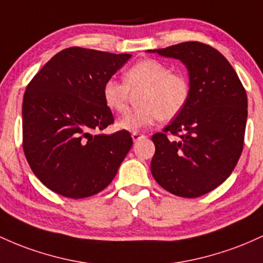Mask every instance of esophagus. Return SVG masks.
I'll return each instance as SVG.
<instances>
[{
    "instance_id": "1",
    "label": "esophagus",
    "mask_w": 263,
    "mask_h": 263,
    "mask_svg": "<svg viewBox=\"0 0 263 263\" xmlns=\"http://www.w3.org/2000/svg\"><path fill=\"white\" fill-rule=\"evenodd\" d=\"M132 138H133V140L134 141H137V140H139V139H141V138H144V135L143 134H139V133H132Z\"/></svg>"
}]
</instances>
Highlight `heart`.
Instances as JSON below:
<instances>
[{"mask_svg":"<svg viewBox=\"0 0 263 263\" xmlns=\"http://www.w3.org/2000/svg\"><path fill=\"white\" fill-rule=\"evenodd\" d=\"M138 94L137 108L118 120L122 130L138 132L159 119L175 118L190 98V83L185 76L171 73L166 64L156 60L137 62L124 74V82L110 78L103 85V99L110 110L123 113L128 107L130 92Z\"/></svg>","mask_w":263,"mask_h":263,"instance_id":"obj_1","label":"heart"}]
</instances>
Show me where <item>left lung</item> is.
<instances>
[{
    "label": "left lung",
    "mask_w": 263,
    "mask_h": 263,
    "mask_svg": "<svg viewBox=\"0 0 263 263\" xmlns=\"http://www.w3.org/2000/svg\"><path fill=\"white\" fill-rule=\"evenodd\" d=\"M186 67L190 98L164 133L152 137L150 170L161 187L176 196L199 197L222 184L243 147L247 96L229 61L200 42L149 49ZM167 132L178 135L169 140Z\"/></svg>",
    "instance_id": "8db88e82"
}]
</instances>
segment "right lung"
I'll use <instances>...</instances> for the list:
<instances>
[{
  "mask_svg": "<svg viewBox=\"0 0 263 263\" xmlns=\"http://www.w3.org/2000/svg\"><path fill=\"white\" fill-rule=\"evenodd\" d=\"M132 54L70 47L52 57L26 88L23 152L41 182L70 199L98 194L133 145L130 133H99L114 122L103 85Z\"/></svg>",
  "mask_w": 263,
  "mask_h": 263,
  "instance_id": "obj_1",
  "label": "right lung"
}]
</instances>
